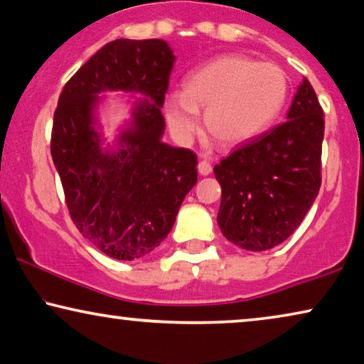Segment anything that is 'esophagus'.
<instances>
[{"label": "esophagus", "mask_w": 364, "mask_h": 364, "mask_svg": "<svg viewBox=\"0 0 364 364\" xmlns=\"http://www.w3.org/2000/svg\"><path fill=\"white\" fill-rule=\"evenodd\" d=\"M198 171H199L200 175H203V176L209 175V173L213 171V165H210L208 160H199V164H198Z\"/></svg>", "instance_id": "1"}]
</instances>
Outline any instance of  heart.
Masks as SVG:
<instances>
[{"instance_id": "heart-1", "label": "heart", "mask_w": 364, "mask_h": 364, "mask_svg": "<svg viewBox=\"0 0 364 364\" xmlns=\"http://www.w3.org/2000/svg\"><path fill=\"white\" fill-rule=\"evenodd\" d=\"M186 93L168 97V124L183 142L200 126L199 107L205 109V127L222 145H240L273 121L286 97V78L273 63H255L242 55H224L194 72Z\"/></svg>"}]
</instances>
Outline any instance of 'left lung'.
I'll return each mask as SVG.
<instances>
[{"instance_id":"8db88e82","label":"left lung","mask_w":364,"mask_h":364,"mask_svg":"<svg viewBox=\"0 0 364 364\" xmlns=\"http://www.w3.org/2000/svg\"><path fill=\"white\" fill-rule=\"evenodd\" d=\"M323 109L307 78L287 121L238 145L214 166L222 234L240 248L269 250L289 238L322 183Z\"/></svg>"}]
</instances>
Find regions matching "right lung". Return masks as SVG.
<instances>
[{
  "instance_id": "add662e5",
  "label": "right lung",
  "mask_w": 364,
  "mask_h": 364,
  "mask_svg": "<svg viewBox=\"0 0 364 364\" xmlns=\"http://www.w3.org/2000/svg\"><path fill=\"white\" fill-rule=\"evenodd\" d=\"M175 63L160 39H116L100 48L65 83L53 112L50 154L73 224L107 257L137 259L170 234L186 194L198 181V156L160 142V107ZM139 90L146 102L112 156L99 150L90 127L95 95Z\"/></svg>"
}]
</instances>
